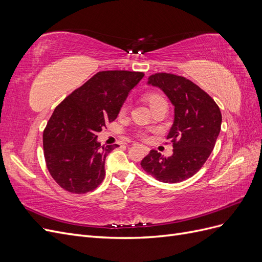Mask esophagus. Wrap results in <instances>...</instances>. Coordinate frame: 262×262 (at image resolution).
<instances>
[{
  "label": "esophagus",
  "mask_w": 262,
  "mask_h": 262,
  "mask_svg": "<svg viewBox=\"0 0 262 262\" xmlns=\"http://www.w3.org/2000/svg\"><path fill=\"white\" fill-rule=\"evenodd\" d=\"M144 149H145V152H146V153L148 152V148H147V147H144Z\"/></svg>",
  "instance_id": "esophagus-1"
}]
</instances>
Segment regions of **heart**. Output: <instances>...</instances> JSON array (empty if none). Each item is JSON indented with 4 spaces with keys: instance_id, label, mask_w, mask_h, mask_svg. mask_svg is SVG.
<instances>
[{
    "instance_id": "b5f03b06",
    "label": "heart",
    "mask_w": 262,
    "mask_h": 262,
    "mask_svg": "<svg viewBox=\"0 0 262 262\" xmlns=\"http://www.w3.org/2000/svg\"><path fill=\"white\" fill-rule=\"evenodd\" d=\"M145 101L147 102L148 106H149L150 108H152L153 106L157 105L158 102L165 101V99L161 96V95H158V94H156V93H149V94H147L146 96H145ZM124 110H125V107H122V108H121V113H123Z\"/></svg>"
}]
</instances>
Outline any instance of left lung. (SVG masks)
I'll list each match as a JSON object with an SVG mask.
<instances>
[{"label":"left lung","instance_id":"8db88e82","mask_svg":"<svg viewBox=\"0 0 262 262\" xmlns=\"http://www.w3.org/2000/svg\"><path fill=\"white\" fill-rule=\"evenodd\" d=\"M147 85L162 90L175 107L167 136L173 149L168 158L152 149L141 166L158 181L176 184L192 177L207 162L221 131V110L211 96L184 76L156 73L148 77Z\"/></svg>","mask_w":262,"mask_h":262}]
</instances>
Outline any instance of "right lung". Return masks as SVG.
Returning <instances> with one entry per match:
<instances>
[{
  "mask_svg": "<svg viewBox=\"0 0 262 262\" xmlns=\"http://www.w3.org/2000/svg\"><path fill=\"white\" fill-rule=\"evenodd\" d=\"M142 72L102 71L54 109L43 131L50 175L69 192L86 193L105 178V160L117 145L101 146L97 133L114 121Z\"/></svg>",
  "mask_w": 262,
  "mask_h": 262,
  "instance_id": "add662e5",
  "label": "right lung"
}]
</instances>
